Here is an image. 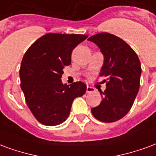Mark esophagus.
I'll return each mask as SVG.
<instances>
[{
	"instance_id": "esophagus-1",
	"label": "esophagus",
	"mask_w": 156,
	"mask_h": 156,
	"mask_svg": "<svg viewBox=\"0 0 156 156\" xmlns=\"http://www.w3.org/2000/svg\"><path fill=\"white\" fill-rule=\"evenodd\" d=\"M95 89L94 88H92V87H90V86H87V90H86V92L88 93V94H89V93H93V92H94Z\"/></svg>"
}]
</instances>
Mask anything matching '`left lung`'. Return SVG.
Segmentation results:
<instances>
[{
  "label": "left lung",
  "mask_w": 156,
  "mask_h": 156,
  "mask_svg": "<svg viewBox=\"0 0 156 156\" xmlns=\"http://www.w3.org/2000/svg\"><path fill=\"white\" fill-rule=\"evenodd\" d=\"M104 55L100 76L106 78V89L100 90L103 100L91 109L97 119L112 123L127 115L140 88L141 65L135 51L124 40L101 32L90 37Z\"/></svg>",
  "instance_id": "1"
}]
</instances>
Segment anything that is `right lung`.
Segmentation results:
<instances>
[{
    "label": "right lung",
    "instance_id": "add662e5",
    "mask_svg": "<svg viewBox=\"0 0 156 156\" xmlns=\"http://www.w3.org/2000/svg\"><path fill=\"white\" fill-rule=\"evenodd\" d=\"M88 37L80 34L48 33L26 51L20 68L21 88L34 117L44 125L64 122L72 104L86 92L83 82L62 83L63 68L71 64L72 51Z\"/></svg>",
    "mask_w": 156,
    "mask_h": 156
}]
</instances>
